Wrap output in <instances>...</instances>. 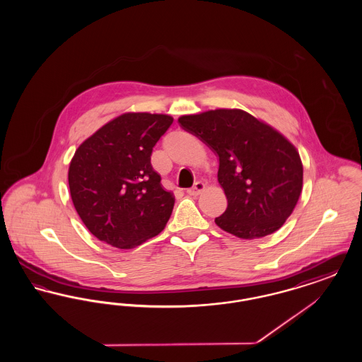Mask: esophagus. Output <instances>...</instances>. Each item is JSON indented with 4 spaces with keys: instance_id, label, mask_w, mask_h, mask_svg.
I'll use <instances>...</instances> for the list:
<instances>
[{
    "instance_id": "esophagus-1",
    "label": "esophagus",
    "mask_w": 362,
    "mask_h": 362,
    "mask_svg": "<svg viewBox=\"0 0 362 362\" xmlns=\"http://www.w3.org/2000/svg\"><path fill=\"white\" fill-rule=\"evenodd\" d=\"M204 189H205V183H202V182H195L194 186H192L191 189H187V194L192 195V197H197V195H199Z\"/></svg>"
}]
</instances>
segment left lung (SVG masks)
Returning a JSON list of instances; mask_svg holds the SVG:
<instances>
[{"label": "left lung", "instance_id": "8db88e82", "mask_svg": "<svg viewBox=\"0 0 362 362\" xmlns=\"http://www.w3.org/2000/svg\"><path fill=\"white\" fill-rule=\"evenodd\" d=\"M177 121L218 156L217 177L228 207L216 224L248 240L285 224L303 189V163L288 138L239 108L209 110Z\"/></svg>", "mask_w": 362, "mask_h": 362}]
</instances>
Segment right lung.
Instances as JSON below:
<instances>
[{"label": "right lung", "mask_w": 362, "mask_h": 362, "mask_svg": "<svg viewBox=\"0 0 362 362\" xmlns=\"http://www.w3.org/2000/svg\"><path fill=\"white\" fill-rule=\"evenodd\" d=\"M165 114L124 112L77 148L70 161V197L88 230L130 250L158 235L175 197L151 164L156 142L173 124Z\"/></svg>", "instance_id": "1"}]
</instances>
